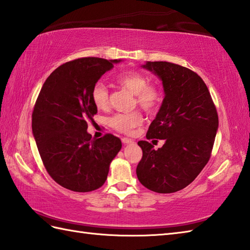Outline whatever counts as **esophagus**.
I'll return each instance as SVG.
<instances>
[{"mask_svg": "<svg viewBox=\"0 0 250 250\" xmlns=\"http://www.w3.org/2000/svg\"><path fill=\"white\" fill-rule=\"evenodd\" d=\"M121 142L124 143V144L125 145V144H131V143H133V140L128 139V137H122V139H121Z\"/></svg>", "mask_w": 250, "mask_h": 250, "instance_id": "34e87169", "label": "esophagus"}]
</instances>
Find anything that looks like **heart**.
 Returning a JSON list of instances; mask_svg holds the SVG:
<instances>
[{
	"instance_id": "heart-1",
	"label": "heart",
	"mask_w": 250,
	"mask_h": 250,
	"mask_svg": "<svg viewBox=\"0 0 250 250\" xmlns=\"http://www.w3.org/2000/svg\"><path fill=\"white\" fill-rule=\"evenodd\" d=\"M116 82L125 90L134 94L133 106H139L147 114H155L163 102V91L156 83H148V78L140 72H126L116 77ZM91 99L94 105L100 109H106L109 106V91L103 83L93 84ZM143 121V116L139 110L126 114H116L107 120V124L120 133L129 134Z\"/></svg>"
}]
</instances>
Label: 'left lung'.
I'll use <instances>...</instances> for the list:
<instances>
[{
    "label": "left lung",
    "instance_id": "8db88e82",
    "mask_svg": "<svg viewBox=\"0 0 250 250\" xmlns=\"http://www.w3.org/2000/svg\"><path fill=\"white\" fill-rule=\"evenodd\" d=\"M143 67L160 77L166 97L147 131V140H166L153 149L147 141L137 144L143 157L136 175L143 186L158 193L187 187L208 162L218 129V114L208 88L198 74L166 61Z\"/></svg>",
    "mask_w": 250,
    "mask_h": 250
}]
</instances>
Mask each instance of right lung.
Segmentation results:
<instances>
[{"instance_id":"add662e5","label":"right lung","mask_w":250,"mask_h":250,"mask_svg":"<svg viewBox=\"0 0 250 250\" xmlns=\"http://www.w3.org/2000/svg\"><path fill=\"white\" fill-rule=\"evenodd\" d=\"M120 60L79 58L60 65L46 79L32 113V131L46 171L63 188L89 192L107 178L121 141L107 133L91 139L87 129L98 113L93 84Z\"/></svg>"}]
</instances>
